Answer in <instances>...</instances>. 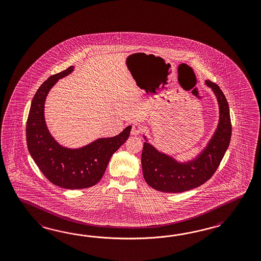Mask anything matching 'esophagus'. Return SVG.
<instances>
[{"mask_svg":"<svg viewBox=\"0 0 261 261\" xmlns=\"http://www.w3.org/2000/svg\"><path fill=\"white\" fill-rule=\"evenodd\" d=\"M142 130H143V126H142L141 124L136 123V124H134V125H133L132 134H133V135H138V134L142 133Z\"/></svg>","mask_w":261,"mask_h":261,"instance_id":"esophagus-1","label":"esophagus"}]
</instances>
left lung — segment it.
<instances>
[{"instance_id": "1", "label": "left lung", "mask_w": 261, "mask_h": 261, "mask_svg": "<svg viewBox=\"0 0 261 261\" xmlns=\"http://www.w3.org/2000/svg\"><path fill=\"white\" fill-rule=\"evenodd\" d=\"M205 84L212 88L218 101V126L206 147L193 160L183 163L159 151L144 135L146 142L141 159L142 169L145 180L151 188L176 194L199 187L215 173L228 148L232 133L229 106L218 85L208 80Z\"/></svg>"}]
</instances>
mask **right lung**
I'll list each match as a JSON object with an SVG mask.
<instances>
[{"instance_id":"1","label":"right lung","mask_w":261,"mask_h":261,"mask_svg":"<svg viewBox=\"0 0 261 261\" xmlns=\"http://www.w3.org/2000/svg\"><path fill=\"white\" fill-rule=\"evenodd\" d=\"M73 70L71 66L43 83L32 100L26 124L28 150L38 168L53 184L69 190L96 185L103 176L110 159L127 141L132 129L128 126L116 136L98 138L79 148L61 146L45 121V101L58 80Z\"/></svg>"}]
</instances>
